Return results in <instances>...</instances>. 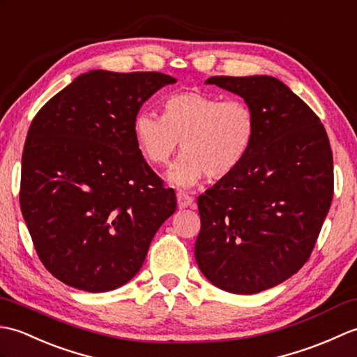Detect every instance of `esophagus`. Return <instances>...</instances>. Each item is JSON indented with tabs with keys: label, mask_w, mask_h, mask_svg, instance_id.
Here are the masks:
<instances>
[{
	"label": "esophagus",
	"mask_w": 357,
	"mask_h": 357,
	"mask_svg": "<svg viewBox=\"0 0 357 357\" xmlns=\"http://www.w3.org/2000/svg\"><path fill=\"white\" fill-rule=\"evenodd\" d=\"M177 204H178L180 209L191 208V206L194 204V199H192V197H189L188 194H185V192H178L177 194Z\"/></svg>",
	"instance_id": "1"
}]
</instances>
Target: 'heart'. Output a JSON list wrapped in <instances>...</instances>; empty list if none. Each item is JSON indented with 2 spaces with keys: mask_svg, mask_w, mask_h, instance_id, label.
Segmentation results:
<instances>
[{
  "mask_svg": "<svg viewBox=\"0 0 357 357\" xmlns=\"http://www.w3.org/2000/svg\"><path fill=\"white\" fill-rule=\"evenodd\" d=\"M162 108V116L137 113L132 136L142 155L154 166L168 165L181 142L185 154L168 172L174 186L192 188L206 174L211 178H225L249 154L257 119L248 102L181 91L165 99Z\"/></svg>",
  "mask_w": 357,
  "mask_h": 357,
  "instance_id": "heart-1",
  "label": "heart"
}]
</instances>
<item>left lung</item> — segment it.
Segmentation results:
<instances>
[{"label":"left lung","mask_w":357,"mask_h":357,"mask_svg":"<svg viewBox=\"0 0 357 357\" xmlns=\"http://www.w3.org/2000/svg\"><path fill=\"white\" fill-rule=\"evenodd\" d=\"M257 119L244 162L199 197L195 259L213 286L253 295L289 280L318 240L333 199V154L312 108L272 76H212Z\"/></svg>","instance_id":"obj_1"}]
</instances>
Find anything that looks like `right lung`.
I'll list each match as a JSON object with an SVG mask.
<instances>
[{"label":"right lung","instance_id":"right-lung-1","mask_svg":"<svg viewBox=\"0 0 357 357\" xmlns=\"http://www.w3.org/2000/svg\"><path fill=\"white\" fill-rule=\"evenodd\" d=\"M176 77L157 71L77 76L39 109L22 151L20 204L39 259L70 287L109 291L132 280L176 192L132 136L142 105Z\"/></svg>","mask_w":357,"mask_h":357}]
</instances>
